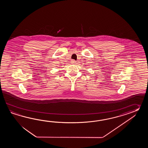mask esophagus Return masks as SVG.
<instances>
[{
	"label": "esophagus",
	"mask_w": 148,
	"mask_h": 148,
	"mask_svg": "<svg viewBox=\"0 0 148 148\" xmlns=\"http://www.w3.org/2000/svg\"><path fill=\"white\" fill-rule=\"evenodd\" d=\"M71 63H73V64H75L76 62V61L75 60H72L71 61Z\"/></svg>",
	"instance_id": "esophagus-1"
}]
</instances>
